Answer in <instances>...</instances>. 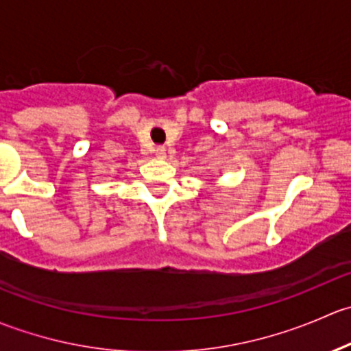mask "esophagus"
Returning a JSON list of instances; mask_svg holds the SVG:
<instances>
[{
    "label": "esophagus",
    "instance_id": "34e87169",
    "mask_svg": "<svg viewBox=\"0 0 351 351\" xmlns=\"http://www.w3.org/2000/svg\"><path fill=\"white\" fill-rule=\"evenodd\" d=\"M154 153H156V156H158V158H165V156H166L165 146H156Z\"/></svg>",
    "mask_w": 351,
    "mask_h": 351
}]
</instances>
